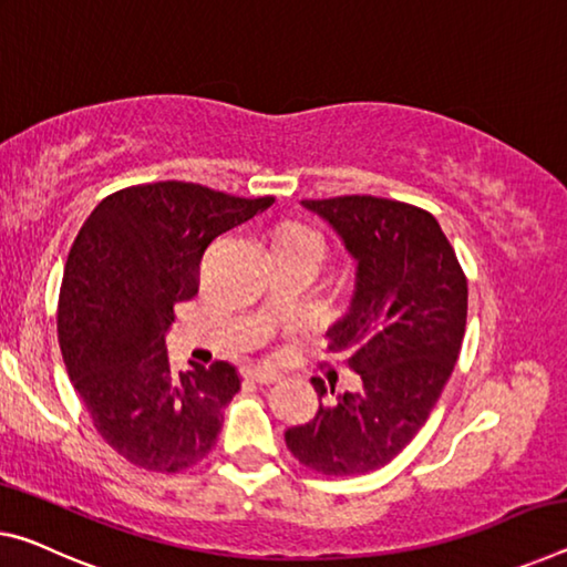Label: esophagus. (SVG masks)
I'll return each mask as SVG.
<instances>
[{"label":"esophagus","mask_w":567,"mask_h":567,"mask_svg":"<svg viewBox=\"0 0 567 567\" xmlns=\"http://www.w3.org/2000/svg\"><path fill=\"white\" fill-rule=\"evenodd\" d=\"M247 379H251L255 383H275V381H280V373H277L275 368L251 365V368H247Z\"/></svg>","instance_id":"obj_1"}]
</instances>
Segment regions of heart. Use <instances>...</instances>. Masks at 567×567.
Here are the masks:
<instances>
[{
    "instance_id": "heart-1",
    "label": "heart",
    "mask_w": 567,
    "mask_h": 567,
    "mask_svg": "<svg viewBox=\"0 0 567 567\" xmlns=\"http://www.w3.org/2000/svg\"><path fill=\"white\" fill-rule=\"evenodd\" d=\"M287 229H292V231H308V229H300V227H287ZM287 229H285V231H287Z\"/></svg>"
}]
</instances>
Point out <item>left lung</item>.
I'll return each mask as SVG.
<instances>
[{"label":"left lung","instance_id":"obj_1","mask_svg":"<svg viewBox=\"0 0 567 567\" xmlns=\"http://www.w3.org/2000/svg\"><path fill=\"white\" fill-rule=\"evenodd\" d=\"M355 259L350 308L328 330L350 350L358 393L326 389L316 419L285 431L295 460L326 477H353L389 464L426 424L460 358L466 277L439 221L419 206L379 196L305 199Z\"/></svg>","mask_w":567,"mask_h":567}]
</instances>
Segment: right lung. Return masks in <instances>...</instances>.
I'll return each instance as SVG.
<instances>
[{"instance_id":"right-lung-1","label":"right lung","mask_w":567,"mask_h":567,"mask_svg":"<svg viewBox=\"0 0 567 567\" xmlns=\"http://www.w3.org/2000/svg\"><path fill=\"white\" fill-rule=\"evenodd\" d=\"M202 184L121 188L95 206L68 255L58 338L70 381L97 434L123 460L176 474L202 462L239 391L227 361L168 363L174 305L199 292L204 249L272 206Z\"/></svg>"}]
</instances>
